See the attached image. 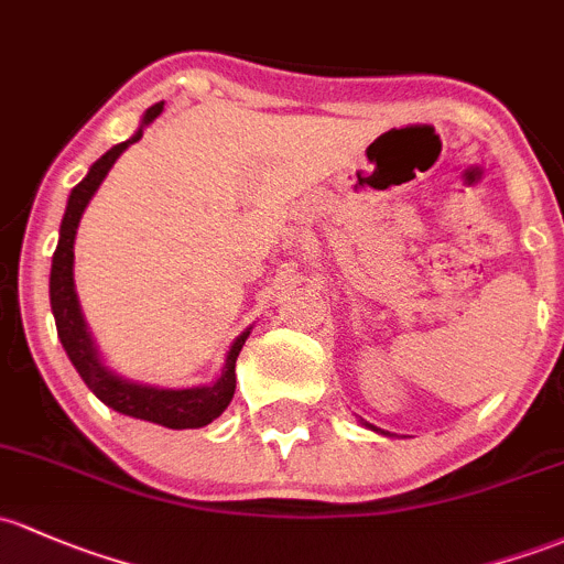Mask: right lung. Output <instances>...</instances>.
<instances>
[{
	"label": "right lung",
	"instance_id": "add662e5",
	"mask_svg": "<svg viewBox=\"0 0 564 564\" xmlns=\"http://www.w3.org/2000/svg\"><path fill=\"white\" fill-rule=\"evenodd\" d=\"M164 110V102L153 105L151 110L142 116V127L151 123L159 112ZM142 127L138 129L132 140L118 142L116 148H110L102 159L94 162V167L88 170V175L83 177L78 186L69 194L67 210H64L62 229H58V246L53 253V267H51V307L53 316H56V329L62 337V346L67 351L69 361L75 365V370L80 372V378L86 381V387L112 408V411L123 413V416L142 419V422H153L170 426V430H197V426L210 424L213 419L221 416L227 411V405L235 397V361L240 348L246 346L248 332H242L240 337L229 348L227 365H224L221 378H218L213 387H199V389H156V387H142V383L123 381V378L112 376L102 367V361L97 357V348H94L91 337L86 332V322L80 316L78 294H75L73 283V262H75V232H78V224L83 210H86L88 199L94 197V192L99 188V183L105 181V175L110 173V167L116 164V159L127 151L132 142L142 138Z\"/></svg>",
	"mask_w": 564,
	"mask_h": 564
}]
</instances>
